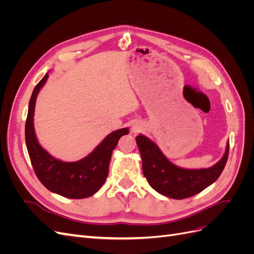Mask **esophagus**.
<instances>
[{
	"instance_id": "esophagus-1",
	"label": "esophagus",
	"mask_w": 254,
	"mask_h": 254,
	"mask_svg": "<svg viewBox=\"0 0 254 254\" xmlns=\"http://www.w3.org/2000/svg\"><path fill=\"white\" fill-rule=\"evenodd\" d=\"M142 130H143V126L140 124V123H134V124L131 127V132L134 133V134L141 132Z\"/></svg>"
}]
</instances>
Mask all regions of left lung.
Instances as JSON below:
<instances>
[{
  "label": "left lung",
  "mask_w": 254,
  "mask_h": 254,
  "mask_svg": "<svg viewBox=\"0 0 254 254\" xmlns=\"http://www.w3.org/2000/svg\"><path fill=\"white\" fill-rule=\"evenodd\" d=\"M135 141L141 153L143 174L149 186L159 194L174 199L189 198L210 187L224 171L229 155L228 142L225 155L216 164L209 168L187 170L172 163L147 136L140 134Z\"/></svg>",
  "instance_id": "8db88e82"
}]
</instances>
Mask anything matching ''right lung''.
I'll return each instance as SVG.
<instances>
[{
    "mask_svg": "<svg viewBox=\"0 0 254 254\" xmlns=\"http://www.w3.org/2000/svg\"><path fill=\"white\" fill-rule=\"evenodd\" d=\"M48 78L47 73L35 87L29 99L25 123V142L30 162L38 179L52 193L71 199L90 197L105 183L108 177L112 151L117 147L121 137L129 133V129L122 128L109 133L90 155L76 162H64L54 158L41 147L34 128L36 99Z\"/></svg>",
    "mask_w": 254,
    "mask_h": 254,
    "instance_id": "right-lung-1",
    "label": "right lung"
}]
</instances>
